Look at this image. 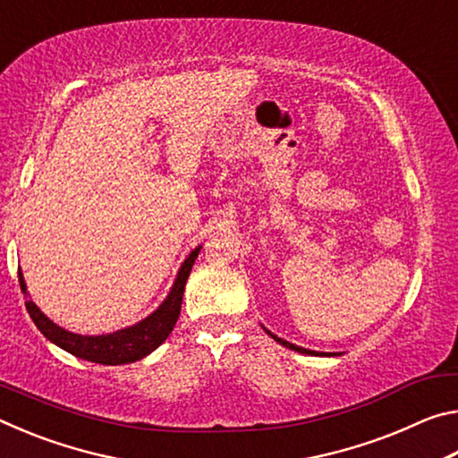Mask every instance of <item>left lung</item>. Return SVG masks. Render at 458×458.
<instances>
[{
    "label": "left lung",
    "mask_w": 458,
    "mask_h": 458,
    "mask_svg": "<svg viewBox=\"0 0 458 458\" xmlns=\"http://www.w3.org/2000/svg\"><path fill=\"white\" fill-rule=\"evenodd\" d=\"M270 337H273L275 341H278V344L281 345H284V347H289V350H293V352H299V353H307V355H333V353H319V352H311V350H305V347H299V345H294V344H289V341H284V339H281V337H276L275 333H270L268 329H265Z\"/></svg>",
    "instance_id": "obj_1"
}]
</instances>
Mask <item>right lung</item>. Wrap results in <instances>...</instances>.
<instances>
[{
    "label": "right lung",
    "mask_w": 458,
    "mask_h": 458,
    "mask_svg": "<svg viewBox=\"0 0 458 458\" xmlns=\"http://www.w3.org/2000/svg\"><path fill=\"white\" fill-rule=\"evenodd\" d=\"M199 248L201 246L193 248L190 257L183 260L180 273L175 276L172 291H169L164 303L155 309L149 317H145L143 321L131 325V327L119 329L114 333H106V335H79V333L62 329L56 323L50 321L48 317L36 307L34 301L28 299L26 309L30 317H32V321L36 323V327L44 333L46 339H50L52 344H56L64 352L76 355V358L103 363V366L133 363L137 360H143L145 355H149L153 350H157L175 327L177 317H180V311H182L185 281H188L193 262L198 259ZM18 276H20L21 293L28 297V289H26L24 275H21V268L18 270Z\"/></svg>",
    "instance_id": "1"
}]
</instances>
